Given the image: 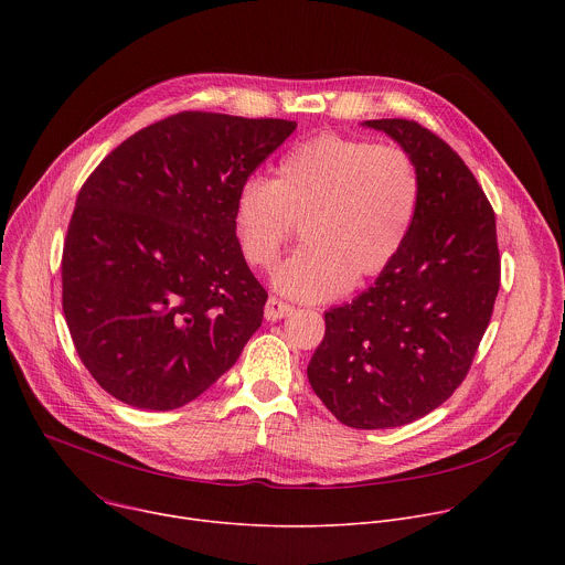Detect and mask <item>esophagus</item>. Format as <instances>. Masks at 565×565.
Instances as JSON below:
<instances>
[{
  "instance_id": "obj_1",
  "label": "esophagus",
  "mask_w": 565,
  "mask_h": 565,
  "mask_svg": "<svg viewBox=\"0 0 565 565\" xmlns=\"http://www.w3.org/2000/svg\"><path fill=\"white\" fill-rule=\"evenodd\" d=\"M292 310H295V308H292L290 303H286V301L277 299V297H270V299L266 301L264 315H266V319H268V321H277V319H284V317H288Z\"/></svg>"
}]
</instances>
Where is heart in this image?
Returning <instances> with one entry per match:
<instances>
[{"label": "heart", "instance_id": "1", "mask_svg": "<svg viewBox=\"0 0 565 565\" xmlns=\"http://www.w3.org/2000/svg\"><path fill=\"white\" fill-rule=\"evenodd\" d=\"M420 201L423 177L407 149L327 131L286 151L273 181L238 185L232 230L246 264L270 270L299 223L303 246L273 281L286 297L321 301L393 264Z\"/></svg>", "mask_w": 565, "mask_h": 565}]
</instances>
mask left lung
Masks as SVG:
<instances>
[{
  "instance_id": "obj_1",
  "label": "left lung",
  "mask_w": 565,
  "mask_h": 565,
  "mask_svg": "<svg viewBox=\"0 0 565 565\" xmlns=\"http://www.w3.org/2000/svg\"><path fill=\"white\" fill-rule=\"evenodd\" d=\"M407 149L423 201L407 244L375 284L324 312L308 382L353 429L409 425L462 384L501 286L497 216L465 160L405 118L366 120Z\"/></svg>"
}]
</instances>
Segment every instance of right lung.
Wrapping results in <instances>:
<instances>
[{"instance_id": "1", "label": "right lung", "mask_w": 565, "mask_h": 565, "mask_svg": "<svg viewBox=\"0 0 565 565\" xmlns=\"http://www.w3.org/2000/svg\"><path fill=\"white\" fill-rule=\"evenodd\" d=\"M292 120L181 111L120 142L85 181L62 250V310L94 380L172 412L262 327L268 292L232 230L238 185Z\"/></svg>"}]
</instances>
